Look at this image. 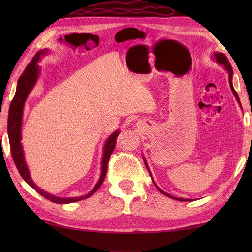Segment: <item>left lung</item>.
<instances>
[{
    "instance_id": "8db88e82",
    "label": "left lung",
    "mask_w": 252,
    "mask_h": 252,
    "mask_svg": "<svg viewBox=\"0 0 252 252\" xmlns=\"http://www.w3.org/2000/svg\"><path fill=\"white\" fill-rule=\"evenodd\" d=\"M213 60H215L218 63H220V65H222V66L224 67V69H225V70L228 72V82H229V87H231V90H232V92H233L234 96H235V97H236L237 101H238L239 105H240V101H239V98H238V95H237L236 91H235V89H234V87H233V69H232L231 63H229V62H228V60L226 58V56L224 55L223 53H215V54H213ZM143 159H144V162H145V165H146V168H147V170H148L149 174H151V178H153V176H152V173H151V170H149V168H148V164H147V162H146L145 158L143 157ZM153 182H154V180H153ZM154 184L156 185V187H157V189H159V191H160V192H162L163 195L168 196V197H170V198H172V199L179 200V201H190V199H185V198H178V197H173V196H171V195L167 194V192H165V191H163L161 189H159V187L157 186V184H156V183H155V182H154Z\"/></svg>"
}]
</instances>
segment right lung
Masks as SVG:
<instances>
[{
    "label": "right lung",
    "instance_id": "1",
    "mask_svg": "<svg viewBox=\"0 0 252 252\" xmlns=\"http://www.w3.org/2000/svg\"><path fill=\"white\" fill-rule=\"evenodd\" d=\"M46 54H47L46 49L37 52L35 56L33 57V60H32L29 65L26 67L25 71L18 79L17 89H16V93L12 103H10L9 111H8L7 133H8V138H9L10 152H12L14 162L16 164V167H17V170L19 174L21 175V178H23L27 183L32 187V189H35L40 195L46 198V199L51 200L52 202L71 203V202L80 201L82 199H85V198H89L90 196H92L94 192L99 189L100 185L103 184L106 173H107V165H108L109 157L111 153L114 152L117 136L119 135L120 132L118 130L115 131L106 140L104 149H103V158H101V171H100L99 180L97 183H96V185L93 187V189L89 191L87 195L79 196V197H67V198L58 197L40 189V187L34 183L33 180L31 179L28 165H27L26 160H25L23 144H21V125H23L24 107H25L27 97H28V95L31 91L33 90L34 85L37 82V79H39V76H40V67L37 65V62L41 60L42 56H45Z\"/></svg>",
    "mask_w": 252,
    "mask_h": 252
}]
</instances>
